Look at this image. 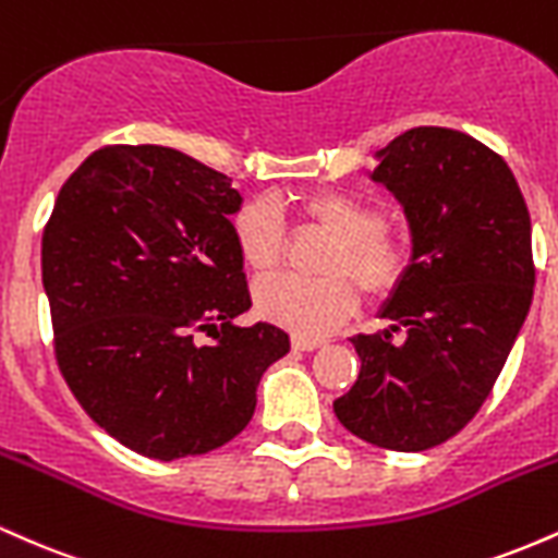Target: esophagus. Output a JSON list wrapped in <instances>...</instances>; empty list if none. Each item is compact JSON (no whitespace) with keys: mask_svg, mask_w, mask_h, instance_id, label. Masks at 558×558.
Masks as SVG:
<instances>
[{"mask_svg":"<svg viewBox=\"0 0 558 558\" xmlns=\"http://www.w3.org/2000/svg\"><path fill=\"white\" fill-rule=\"evenodd\" d=\"M291 345L296 351H315L323 345V341H317V338H304V336H293L291 338Z\"/></svg>","mask_w":558,"mask_h":558,"instance_id":"obj_1","label":"esophagus"}]
</instances>
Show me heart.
Returning a JSON list of instances; mask_svg holds the SVG:
<instances>
[{
	"mask_svg": "<svg viewBox=\"0 0 558 558\" xmlns=\"http://www.w3.org/2000/svg\"><path fill=\"white\" fill-rule=\"evenodd\" d=\"M312 226L330 233L336 243L325 257L328 278L262 280L254 301L262 317L296 336L319 338L336 330L356 310V288L369 299H386L412 270V246L386 230V213L343 191H315L299 202ZM233 239L243 265L270 275L286 257V220L270 198H248L233 215Z\"/></svg>",
	"mask_w": 558,
	"mask_h": 558,
	"instance_id": "obj_1",
	"label": "heart"
}]
</instances>
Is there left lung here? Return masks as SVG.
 I'll return each instance as SVG.
<instances>
[{"instance_id": "left-lung-1", "label": "left lung", "mask_w": 558, "mask_h": 558, "mask_svg": "<svg viewBox=\"0 0 558 558\" xmlns=\"http://www.w3.org/2000/svg\"><path fill=\"white\" fill-rule=\"evenodd\" d=\"M375 157L369 178L399 198L414 259L380 310L390 328L351 338L362 369L332 409L367 444L425 451L475 417L520 336L530 213L509 165L466 133L412 128Z\"/></svg>"}]
</instances>
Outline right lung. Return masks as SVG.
<instances>
[{
	"instance_id": "obj_1",
	"label": "right lung",
	"mask_w": 558,
	"mask_h": 558,
	"mask_svg": "<svg viewBox=\"0 0 558 558\" xmlns=\"http://www.w3.org/2000/svg\"><path fill=\"white\" fill-rule=\"evenodd\" d=\"M230 178L170 146H105L57 196L41 239L54 356L96 425L172 462L233 440L265 369L288 354L252 306ZM196 331L214 341L202 347Z\"/></svg>"
}]
</instances>
